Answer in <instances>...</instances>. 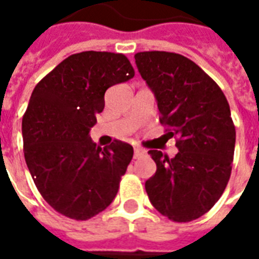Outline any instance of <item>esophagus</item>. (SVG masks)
Listing matches in <instances>:
<instances>
[{
	"instance_id": "34e87169",
	"label": "esophagus",
	"mask_w": 259,
	"mask_h": 259,
	"mask_svg": "<svg viewBox=\"0 0 259 259\" xmlns=\"http://www.w3.org/2000/svg\"><path fill=\"white\" fill-rule=\"evenodd\" d=\"M144 154H145V150L142 149V148H140V146H136V148H134V158L141 157Z\"/></svg>"
}]
</instances>
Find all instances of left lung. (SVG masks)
Returning <instances> with one entry per match:
<instances>
[{
    "label": "left lung",
    "mask_w": 259,
    "mask_h": 259,
    "mask_svg": "<svg viewBox=\"0 0 259 259\" xmlns=\"http://www.w3.org/2000/svg\"><path fill=\"white\" fill-rule=\"evenodd\" d=\"M153 91L160 122L176 136L173 158L149 150L157 170L145 189L158 212L173 222L195 221L212 208L231 175L235 126L225 94L183 55L149 51L134 55Z\"/></svg>",
    "instance_id": "8db88e82"
}]
</instances>
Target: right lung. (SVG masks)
Returning <instances> with one entry per match:
<instances>
[{
	"instance_id": "add662e5",
	"label": "right lung",
	"mask_w": 259,
	"mask_h": 259,
	"mask_svg": "<svg viewBox=\"0 0 259 259\" xmlns=\"http://www.w3.org/2000/svg\"><path fill=\"white\" fill-rule=\"evenodd\" d=\"M134 76L122 54L86 51L64 59L37 83L22 117L24 156L38 192L64 217L87 221L111 204L133 146H97L90 129L109 87Z\"/></svg>"
}]
</instances>
